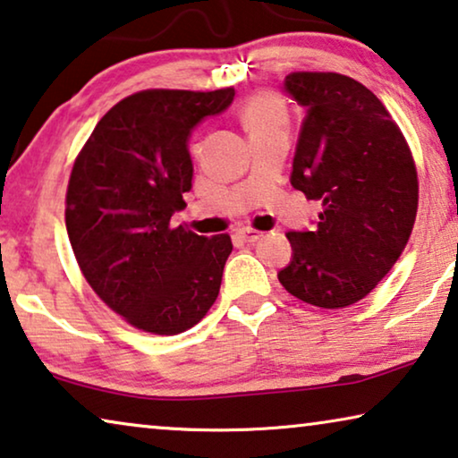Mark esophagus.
I'll return each mask as SVG.
<instances>
[{
  "instance_id": "34e87169",
  "label": "esophagus",
  "mask_w": 458,
  "mask_h": 458,
  "mask_svg": "<svg viewBox=\"0 0 458 458\" xmlns=\"http://www.w3.org/2000/svg\"><path fill=\"white\" fill-rule=\"evenodd\" d=\"M240 237H242L243 242H248V243H254V242H258V240H262L264 233H262V231H258V229L243 227V229H240Z\"/></svg>"
}]
</instances>
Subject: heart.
<instances>
[{
    "label": "heart",
    "instance_id": "1",
    "mask_svg": "<svg viewBox=\"0 0 458 458\" xmlns=\"http://www.w3.org/2000/svg\"><path fill=\"white\" fill-rule=\"evenodd\" d=\"M242 119L245 128L251 134V131L270 128V125L276 123H287V114H284V107L281 98L273 92H256L251 95L248 101L243 103L242 107Z\"/></svg>",
    "mask_w": 458,
    "mask_h": 458
}]
</instances>
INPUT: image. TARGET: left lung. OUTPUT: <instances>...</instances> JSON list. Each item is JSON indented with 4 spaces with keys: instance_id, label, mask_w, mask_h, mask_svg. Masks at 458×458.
<instances>
[{
    "instance_id": "obj_1",
    "label": "left lung",
    "mask_w": 458,
    "mask_h": 458,
    "mask_svg": "<svg viewBox=\"0 0 458 458\" xmlns=\"http://www.w3.org/2000/svg\"><path fill=\"white\" fill-rule=\"evenodd\" d=\"M284 89L308 109L291 185L320 200L314 231H289L293 260L278 281L316 308L363 300L413 231L420 182L411 148L372 90L336 72H291Z\"/></svg>"
}]
</instances>
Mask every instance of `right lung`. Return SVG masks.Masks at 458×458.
<instances>
[{
	"label": "right lung",
	"instance_id": "obj_1",
	"mask_svg": "<svg viewBox=\"0 0 458 458\" xmlns=\"http://www.w3.org/2000/svg\"><path fill=\"white\" fill-rule=\"evenodd\" d=\"M235 89L134 92L101 117L72 167L65 227L86 283L138 330L180 335L213 306L227 233L171 227L191 188L188 138L227 109Z\"/></svg>",
	"mask_w": 458,
	"mask_h": 458
}]
</instances>
